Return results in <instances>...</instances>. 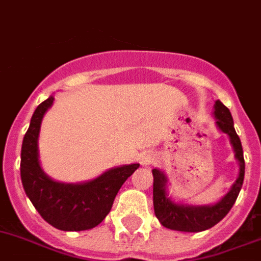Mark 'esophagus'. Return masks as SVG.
<instances>
[{
	"label": "esophagus",
	"instance_id": "1",
	"mask_svg": "<svg viewBox=\"0 0 261 261\" xmlns=\"http://www.w3.org/2000/svg\"><path fill=\"white\" fill-rule=\"evenodd\" d=\"M153 161H154V155L150 154V153H144V154L141 155V165L148 166V165L152 164Z\"/></svg>",
	"mask_w": 261,
	"mask_h": 261
}]
</instances>
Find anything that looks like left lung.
Masks as SVG:
<instances>
[{"label": "left lung", "instance_id": "obj_1", "mask_svg": "<svg viewBox=\"0 0 261 261\" xmlns=\"http://www.w3.org/2000/svg\"><path fill=\"white\" fill-rule=\"evenodd\" d=\"M214 116L217 119V126L220 132L226 133L230 137L231 145L235 152V158L239 162V177L231 186L230 191L215 204L193 206V204L174 203L168 197V178L158 169H153V206L157 219L166 228L184 232H199L219 223L226 217L242 189L244 181V157L239 136L233 128V120L230 109L220 100L214 104Z\"/></svg>", "mask_w": 261, "mask_h": 261}]
</instances>
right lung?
<instances>
[{
    "mask_svg": "<svg viewBox=\"0 0 261 261\" xmlns=\"http://www.w3.org/2000/svg\"><path fill=\"white\" fill-rule=\"evenodd\" d=\"M53 103L54 96H50L37 107L23 137L22 185L31 203L48 224L62 231L90 230L108 215L120 188L140 164L109 169L92 181L83 184H63L51 179L39 164L38 137L42 119Z\"/></svg>",
    "mask_w": 261,
    "mask_h": 261,
    "instance_id": "add662e5",
    "label": "right lung"
}]
</instances>
